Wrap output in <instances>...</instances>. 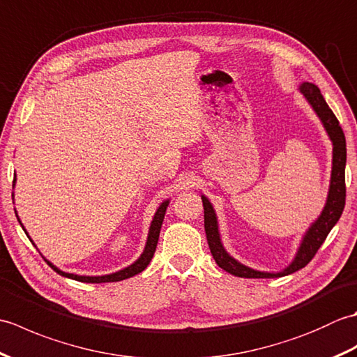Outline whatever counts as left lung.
I'll return each mask as SVG.
<instances>
[{"instance_id":"8db88e82","label":"left lung","mask_w":357,"mask_h":357,"mask_svg":"<svg viewBox=\"0 0 357 357\" xmlns=\"http://www.w3.org/2000/svg\"><path fill=\"white\" fill-rule=\"evenodd\" d=\"M301 92L305 96V100L312 105L316 115L319 116L322 124L327 130L330 139L333 142V167H331V181H330V190L327 204L322 210L321 216L310 227L305 233L302 244L294 256V261L288 265V267L279 273H267V271H257L250 267H245L241 262L225 252V248L219 238L218 230V219L216 213L211 206L210 201L202 196V206H204V227H206L207 242L210 247V252L213 255V259L222 270L229 271L230 275L238 278H255V279H264V278H280L291 275V273L304 268L305 265L313 259L317 250L321 248L324 241L327 239L328 233L333 227L339 221L340 215H342L345 207V162H347V144H345V135L342 127L339 126V121L335 113L325 102L321 90L312 82H302Z\"/></svg>"}]
</instances>
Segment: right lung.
Masks as SVG:
<instances>
[{
  "label": "right lung",
  "instance_id": "1",
  "mask_svg": "<svg viewBox=\"0 0 357 357\" xmlns=\"http://www.w3.org/2000/svg\"><path fill=\"white\" fill-rule=\"evenodd\" d=\"M15 179H17V178H15ZM15 179H13V184H15ZM167 206H169V201H164L161 206H159V208L156 210V213L153 216V221H151L150 230H149L146 248H144V252L139 256V259H136L132 265H128V267H126L123 270H119L116 273H112V275H105V276H78V275H72V273L61 271L59 268H56L55 265L50 264L47 259H45V262H47L50 267L58 273V275H61L64 278H70V279H75V280H79V282H92V284L118 282V280H123V279H127V278H132L135 275H138V273H141L142 270L147 268V265L150 264L151 257H153V255H155V250H156V245H158V239H159V231H161V225H162V221H164V215H165ZM18 221H20V218H18ZM21 227H22V224H21ZM22 229H24V227H22ZM30 241H32V239H30Z\"/></svg>",
  "mask_w": 357,
  "mask_h": 357
}]
</instances>
